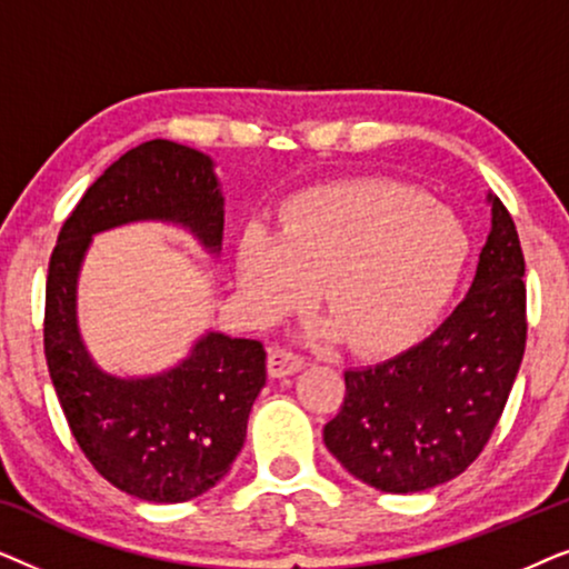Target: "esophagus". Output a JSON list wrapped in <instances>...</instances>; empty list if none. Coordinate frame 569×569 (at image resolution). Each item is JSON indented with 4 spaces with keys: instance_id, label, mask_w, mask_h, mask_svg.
Returning a JSON list of instances; mask_svg holds the SVG:
<instances>
[{
    "instance_id": "34e87169",
    "label": "esophagus",
    "mask_w": 569,
    "mask_h": 569,
    "mask_svg": "<svg viewBox=\"0 0 569 569\" xmlns=\"http://www.w3.org/2000/svg\"><path fill=\"white\" fill-rule=\"evenodd\" d=\"M306 360L300 355H295L292 349H271L269 355V376L271 378H284L298 372Z\"/></svg>"
}]
</instances>
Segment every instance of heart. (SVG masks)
Returning <instances> with one entry per match:
<instances>
[{"mask_svg":"<svg viewBox=\"0 0 569 569\" xmlns=\"http://www.w3.org/2000/svg\"><path fill=\"white\" fill-rule=\"evenodd\" d=\"M469 232L448 207L393 181H347L287 201L282 230L251 224L236 274L261 323L321 302L360 349L409 345L440 313L469 261Z\"/></svg>","mask_w":569,"mask_h":569,"instance_id":"b5f03b06","label":"heart"}]
</instances>
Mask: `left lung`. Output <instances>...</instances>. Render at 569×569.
<instances>
[{"instance_id":"1","label":"left lung","mask_w":569,"mask_h":569,"mask_svg":"<svg viewBox=\"0 0 569 569\" xmlns=\"http://www.w3.org/2000/svg\"><path fill=\"white\" fill-rule=\"evenodd\" d=\"M492 230L471 290L425 341L345 372L347 396L323 427L331 456L391 495L456 479L500 422L526 349V261L516 222L495 193Z\"/></svg>"}]
</instances>
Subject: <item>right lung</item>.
Segmentation results:
<instances>
[{
    "mask_svg": "<svg viewBox=\"0 0 569 569\" xmlns=\"http://www.w3.org/2000/svg\"><path fill=\"white\" fill-rule=\"evenodd\" d=\"M131 222L178 224L207 253H220L224 199L212 158L152 139L84 191L49 261L46 362L69 430L100 477L139 500L186 502L212 489L243 448L248 415L267 383V352L256 339L207 331L158 376L100 370L77 323V279L92 236Z\"/></svg>",
    "mask_w": 569,
    "mask_h": 569,
    "instance_id": "add662e5",
    "label": "right lung"
}]
</instances>
